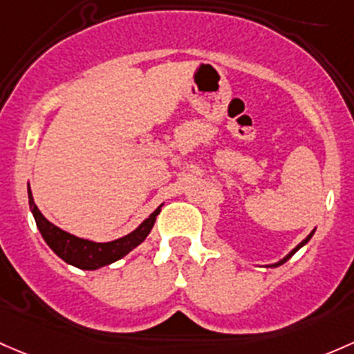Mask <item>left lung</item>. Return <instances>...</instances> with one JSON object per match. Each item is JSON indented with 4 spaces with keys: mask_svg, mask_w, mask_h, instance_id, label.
Instances as JSON below:
<instances>
[{
    "mask_svg": "<svg viewBox=\"0 0 354 354\" xmlns=\"http://www.w3.org/2000/svg\"><path fill=\"white\" fill-rule=\"evenodd\" d=\"M314 232H315V229H314V230H312V232H310V234H308V236H307V237H305V239L302 241V243H300V244H297V245H295V248H293V249H292V251H290V252H288V254H286L283 259H280V261H278V263H273V265H266V268H277V266L283 265V263H286V261H288V259H290V258H292V256H293V254H295V252H297V251H299V249H300V248H304V245H305V244H307V243H308V241H310V239H312V236H314Z\"/></svg>",
    "mask_w": 354,
    "mask_h": 354,
    "instance_id": "1",
    "label": "left lung"
}]
</instances>
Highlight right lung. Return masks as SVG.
<instances>
[{"mask_svg": "<svg viewBox=\"0 0 354 354\" xmlns=\"http://www.w3.org/2000/svg\"><path fill=\"white\" fill-rule=\"evenodd\" d=\"M28 205L30 212L33 214L35 218V224L39 227L40 234H42L44 241L47 245L71 266H76L80 270H98L111 263L118 261L124 256H127L132 249H136L137 245L142 244L146 241V237L151 232V229L154 227L156 217L161 212L162 203L152 212L151 215L142 222L137 229H133L132 232L127 234L124 237H118V239L110 241V243H95V241L83 239V237H77L74 234L66 232L61 227L54 225L52 222L47 221L42 215V212L39 210V207L35 205L32 196V189L28 185Z\"/></svg>", "mask_w": 354, "mask_h": 354, "instance_id": "add662e5", "label": "right lung"}]
</instances>
